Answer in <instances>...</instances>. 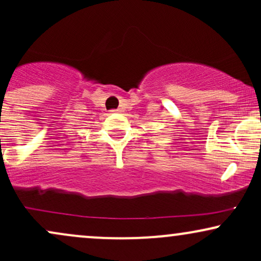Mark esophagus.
I'll return each mask as SVG.
<instances>
[{
  "mask_svg": "<svg viewBox=\"0 0 261 261\" xmlns=\"http://www.w3.org/2000/svg\"><path fill=\"white\" fill-rule=\"evenodd\" d=\"M119 112H120V110H118V109H116V110H110V114H115V113H119Z\"/></svg>",
  "mask_w": 261,
  "mask_h": 261,
  "instance_id": "esophagus-1",
  "label": "esophagus"
}]
</instances>
